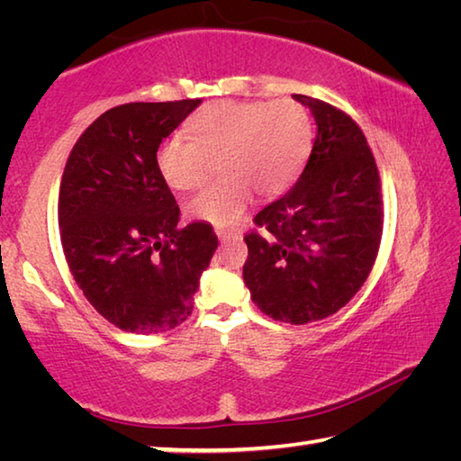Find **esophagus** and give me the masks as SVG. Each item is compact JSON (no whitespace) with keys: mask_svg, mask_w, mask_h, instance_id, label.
<instances>
[{"mask_svg":"<svg viewBox=\"0 0 461 461\" xmlns=\"http://www.w3.org/2000/svg\"><path fill=\"white\" fill-rule=\"evenodd\" d=\"M215 233H217V238H220V240H238V238H241L238 231H230V230H215Z\"/></svg>","mask_w":461,"mask_h":461,"instance_id":"obj_1","label":"esophagus"}]
</instances>
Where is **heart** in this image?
<instances>
[{
	"instance_id": "obj_1",
	"label": "heart",
	"mask_w": 461,
	"mask_h": 461,
	"mask_svg": "<svg viewBox=\"0 0 461 461\" xmlns=\"http://www.w3.org/2000/svg\"><path fill=\"white\" fill-rule=\"evenodd\" d=\"M189 138L173 136L156 150V170L170 189L205 185L220 162L225 175L189 203L203 221L233 225L252 201L270 199L301 175L313 128L307 109L293 99L217 101L191 120Z\"/></svg>"
}]
</instances>
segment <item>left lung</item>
Instances as JSON below:
<instances>
[{"label": "left lung", "mask_w": 461, "mask_h": 461, "mask_svg": "<svg viewBox=\"0 0 461 461\" xmlns=\"http://www.w3.org/2000/svg\"><path fill=\"white\" fill-rule=\"evenodd\" d=\"M311 109L317 134L299 181L254 217L244 238V283L262 313L305 325L360 291L382 238L376 162L357 123L341 109L293 95Z\"/></svg>", "instance_id": "obj_1"}]
</instances>
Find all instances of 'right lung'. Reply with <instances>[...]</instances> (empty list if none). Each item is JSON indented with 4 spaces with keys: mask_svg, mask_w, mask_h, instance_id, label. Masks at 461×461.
<instances>
[{
    "mask_svg": "<svg viewBox=\"0 0 461 461\" xmlns=\"http://www.w3.org/2000/svg\"><path fill=\"white\" fill-rule=\"evenodd\" d=\"M201 99L109 109L77 140L59 194V225L75 283L109 323L130 333L181 325L217 248L207 221L181 212L156 170V150Z\"/></svg>",
    "mask_w": 461,
    "mask_h": 461,
    "instance_id": "1",
    "label": "right lung"
}]
</instances>
